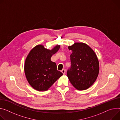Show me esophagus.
I'll return each instance as SVG.
<instances>
[{"label":"esophagus","instance_id":"34e87169","mask_svg":"<svg viewBox=\"0 0 120 120\" xmlns=\"http://www.w3.org/2000/svg\"><path fill=\"white\" fill-rule=\"evenodd\" d=\"M61 72H62V73L64 75V74H65V73H66V70H65V69H62V70H61Z\"/></svg>","mask_w":120,"mask_h":120}]
</instances>
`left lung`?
Segmentation results:
<instances>
[{
  "label": "left lung",
  "mask_w": 120,
  "mask_h": 120,
  "mask_svg": "<svg viewBox=\"0 0 120 120\" xmlns=\"http://www.w3.org/2000/svg\"><path fill=\"white\" fill-rule=\"evenodd\" d=\"M71 66L67 71L70 83L78 90H84L96 81L99 71V61L90 47L82 42H76L68 47Z\"/></svg>",
  "instance_id": "1"
}]
</instances>
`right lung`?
Listing matches in <instances>:
<instances>
[{
    "instance_id": "add662e5",
    "label": "right lung",
    "mask_w": 120,
    "mask_h": 120,
    "mask_svg": "<svg viewBox=\"0 0 120 120\" xmlns=\"http://www.w3.org/2000/svg\"><path fill=\"white\" fill-rule=\"evenodd\" d=\"M60 47V45H57L52 50H49L42 45H38L27 56L24 70L28 83L34 89L47 91L63 75L57 70L56 63L51 60Z\"/></svg>"
}]
</instances>
